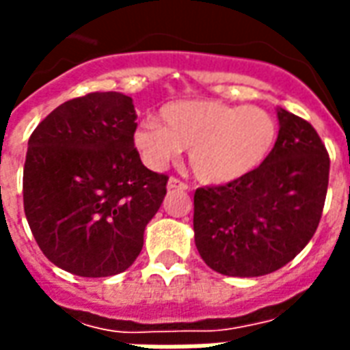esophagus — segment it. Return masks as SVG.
I'll return each mask as SVG.
<instances>
[{"label":"esophagus","mask_w":350,"mask_h":350,"mask_svg":"<svg viewBox=\"0 0 350 350\" xmlns=\"http://www.w3.org/2000/svg\"><path fill=\"white\" fill-rule=\"evenodd\" d=\"M167 189L168 191H176V189H182V191H187V183H183V182H180V180H178V178H170V180H168V183H167Z\"/></svg>","instance_id":"esophagus-1"}]
</instances>
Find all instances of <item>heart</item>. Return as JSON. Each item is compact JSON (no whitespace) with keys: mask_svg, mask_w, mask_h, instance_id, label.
<instances>
[{"mask_svg":"<svg viewBox=\"0 0 350 350\" xmlns=\"http://www.w3.org/2000/svg\"><path fill=\"white\" fill-rule=\"evenodd\" d=\"M161 120L146 118L133 131V146L144 165L165 170L189 148L193 174L208 185L234 183L263 167L280 131L263 107L217 100L167 103Z\"/></svg>","mask_w":350,"mask_h":350,"instance_id":"heart-1","label":"heart"}]
</instances>
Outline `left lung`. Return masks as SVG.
Here are the masks:
<instances>
[{"label": "left lung", "instance_id": "1", "mask_svg": "<svg viewBox=\"0 0 350 350\" xmlns=\"http://www.w3.org/2000/svg\"><path fill=\"white\" fill-rule=\"evenodd\" d=\"M278 142L243 180L195 193V243L226 276H263L293 260L319 226L330 157L306 120L278 109Z\"/></svg>", "mask_w": 350, "mask_h": 350}]
</instances>
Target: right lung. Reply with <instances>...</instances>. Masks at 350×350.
Segmentation results:
<instances>
[{
	"instance_id": "add662e5",
	"label": "right lung",
	"mask_w": 350,
	"mask_h": 350,
	"mask_svg": "<svg viewBox=\"0 0 350 350\" xmlns=\"http://www.w3.org/2000/svg\"><path fill=\"white\" fill-rule=\"evenodd\" d=\"M133 100L90 92L38 124L23 165V209L44 256L77 276L126 271L161 208L168 176L144 167L133 146Z\"/></svg>"
}]
</instances>
